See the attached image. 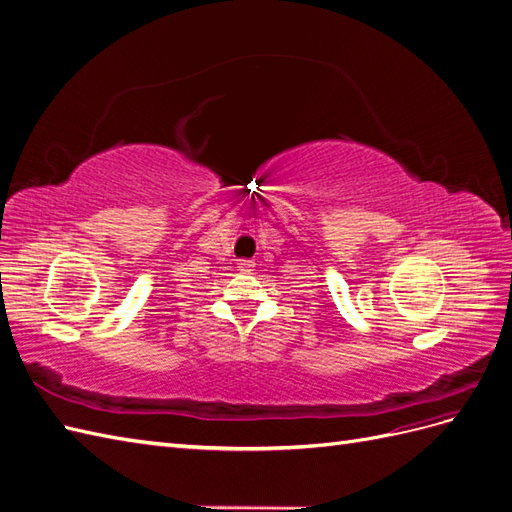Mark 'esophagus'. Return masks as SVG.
Wrapping results in <instances>:
<instances>
[{"instance_id":"1","label":"esophagus","mask_w":512,"mask_h":512,"mask_svg":"<svg viewBox=\"0 0 512 512\" xmlns=\"http://www.w3.org/2000/svg\"><path fill=\"white\" fill-rule=\"evenodd\" d=\"M239 265H241L239 269H241V271H245V273H247V271H252V267H254V265H252V260H241Z\"/></svg>"}]
</instances>
